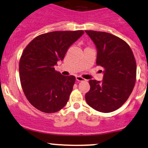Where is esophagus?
Segmentation results:
<instances>
[{"mask_svg":"<svg viewBox=\"0 0 148 148\" xmlns=\"http://www.w3.org/2000/svg\"><path fill=\"white\" fill-rule=\"evenodd\" d=\"M85 79L83 78L82 77H80V76H76V80H77V81L80 82V81H83Z\"/></svg>","mask_w":148,"mask_h":148,"instance_id":"34e87169","label":"esophagus"}]
</instances>
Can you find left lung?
Segmentation results:
<instances>
[{"mask_svg": "<svg viewBox=\"0 0 148 148\" xmlns=\"http://www.w3.org/2000/svg\"><path fill=\"white\" fill-rule=\"evenodd\" d=\"M85 33L96 47L97 65L104 68L102 81H89L85 100L95 110L112 112L124 104L135 86V57L127 42L114 35L95 30Z\"/></svg>", "mask_w": 148, "mask_h": 148, "instance_id": "1", "label": "left lung"}]
</instances>
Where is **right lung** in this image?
<instances>
[{"label": "right lung", "instance_id": "obj_1", "mask_svg": "<svg viewBox=\"0 0 148 148\" xmlns=\"http://www.w3.org/2000/svg\"><path fill=\"white\" fill-rule=\"evenodd\" d=\"M84 33L83 30L53 31L35 38L25 48L19 63L21 85L25 97L36 109L46 113L65 107L75 81L64 76L55 65Z\"/></svg>", "mask_w": 148, "mask_h": 148}]
</instances>
